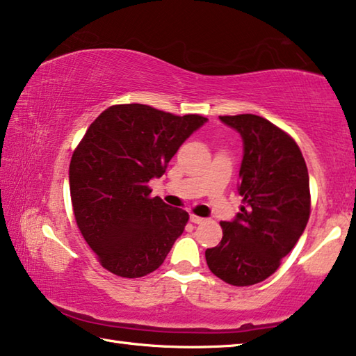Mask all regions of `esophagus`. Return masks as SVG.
Here are the masks:
<instances>
[{
	"instance_id": "34e87169",
	"label": "esophagus",
	"mask_w": 356,
	"mask_h": 356,
	"mask_svg": "<svg viewBox=\"0 0 356 356\" xmlns=\"http://www.w3.org/2000/svg\"><path fill=\"white\" fill-rule=\"evenodd\" d=\"M190 221L193 222V225H201V222H204L206 220L201 218V216H196V215H190Z\"/></svg>"
}]
</instances>
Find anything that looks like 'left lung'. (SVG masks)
<instances>
[{"mask_svg":"<svg viewBox=\"0 0 356 356\" xmlns=\"http://www.w3.org/2000/svg\"><path fill=\"white\" fill-rule=\"evenodd\" d=\"M243 141L238 195L245 206L221 221L222 238L206 250L215 276L252 286L276 272L309 220V176L301 150L286 131L256 114L220 116Z\"/></svg>","mask_w":356,"mask_h":356,"instance_id":"left-lung-1","label":"left lung"}]
</instances>
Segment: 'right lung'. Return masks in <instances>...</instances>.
I'll return each instance as SVG.
<instances>
[{
	"instance_id": "obj_1",
	"label": "right lung",
	"mask_w": 356,
	"mask_h": 356,
	"mask_svg": "<svg viewBox=\"0 0 356 356\" xmlns=\"http://www.w3.org/2000/svg\"><path fill=\"white\" fill-rule=\"evenodd\" d=\"M207 122L141 104L114 105L89 125L70 160L78 229L102 267L140 278L160 267L182 236L188 213L149 197L182 143Z\"/></svg>"
}]
</instances>
